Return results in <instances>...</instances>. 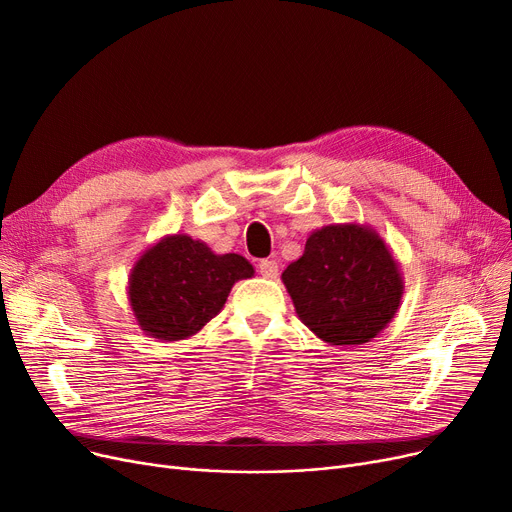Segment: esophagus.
<instances>
[{
    "label": "esophagus",
    "instance_id": "34e87169",
    "mask_svg": "<svg viewBox=\"0 0 512 512\" xmlns=\"http://www.w3.org/2000/svg\"><path fill=\"white\" fill-rule=\"evenodd\" d=\"M278 272H280L278 261H274V259H261V261H259V274H261L263 278L274 280V278H278Z\"/></svg>",
    "mask_w": 512,
    "mask_h": 512
}]
</instances>
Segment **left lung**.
<instances>
[{
	"label": "left lung",
	"mask_w": 512,
	"mask_h": 512,
	"mask_svg": "<svg viewBox=\"0 0 512 512\" xmlns=\"http://www.w3.org/2000/svg\"><path fill=\"white\" fill-rule=\"evenodd\" d=\"M303 324L334 346L365 344L394 319L405 280L384 238L367 224H330L282 272Z\"/></svg>",
	"instance_id": "left-lung-1"
}]
</instances>
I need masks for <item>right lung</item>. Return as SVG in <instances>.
<instances>
[{
  "label": "right lung",
  "mask_w": 512,
  "mask_h": 512,
  "mask_svg": "<svg viewBox=\"0 0 512 512\" xmlns=\"http://www.w3.org/2000/svg\"><path fill=\"white\" fill-rule=\"evenodd\" d=\"M255 276L238 253H213L203 240L168 234L145 249L128 276V303L151 338H191L218 315L232 286Z\"/></svg>",
  "instance_id": "1"
}]
</instances>
